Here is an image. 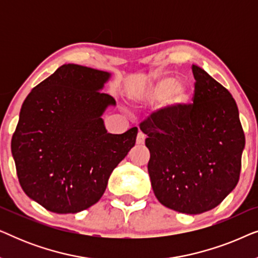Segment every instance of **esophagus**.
<instances>
[{"label":"esophagus","mask_w":258,"mask_h":258,"mask_svg":"<svg viewBox=\"0 0 258 258\" xmlns=\"http://www.w3.org/2000/svg\"><path fill=\"white\" fill-rule=\"evenodd\" d=\"M144 140H146V135H144V134L140 130L139 134H137V137H136V143L137 144H143Z\"/></svg>","instance_id":"1"}]
</instances>
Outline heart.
<instances>
[{"label": "heart", "mask_w": 258, "mask_h": 258, "mask_svg": "<svg viewBox=\"0 0 258 258\" xmlns=\"http://www.w3.org/2000/svg\"><path fill=\"white\" fill-rule=\"evenodd\" d=\"M192 94L191 86L188 83L177 82V79L172 76H167L158 80L149 90L147 91L146 98L151 103H156L165 100L169 96V102L174 108L183 107L188 103Z\"/></svg>", "instance_id": "1"}]
</instances>
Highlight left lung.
<instances>
[{
    "mask_svg": "<svg viewBox=\"0 0 258 258\" xmlns=\"http://www.w3.org/2000/svg\"><path fill=\"white\" fill-rule=\"evenodd\" d=\"M191 69L192 103L151 112L140 128L147 135L156 199L196 215L214 209L237 185L245 136L231 94L201 67Z\"/></svg>",
    "mask_w": 258,
    "mask_h": 258,
    "instance_id": "left-lung-1",
    "label": "left lung"
}]
</instances>
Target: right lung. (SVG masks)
<instances>
[{"label": "right lung", "instance_id": "right-lung-1", "mask_svg": "<svg viewBox=\"0 0 258 258\" xmlns=\"http://www.w3.org/2000/svg\"><path fill=\"white\" fill-rule=\"evenodd\" d=\"M110 74L63 64L24 100L12 139L23 191L49 211L76 214L97 203L109 176L135 146L137 128L109 134L101 93Z\"/></svg>", "mask_w": 258, "mask_h": 258}]
</instances>
